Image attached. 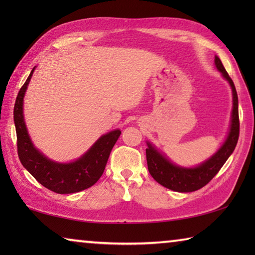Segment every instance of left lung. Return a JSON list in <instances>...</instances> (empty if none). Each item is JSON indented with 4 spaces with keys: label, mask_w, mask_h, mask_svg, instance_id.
Returning a JSON list of instances; mask_svg holds the SVG:
<instances>
[{
    "label": "left lung",
    "mask_w": 255,
    "mask_h": 255,
    "mask_svg": "<svg viewBox=\"0 0 255 255\" xmlns=\"http://www.w3.org/2000/svg\"><path fill=\"white\" fill-rule=\"evenodd\" d=\"M215 66L225 79L232 89L233 109L231 124L227 135L219 148L205 159L204 162L192 167L178 165L171 161L165 154L158 150L150 141H146V159L150 175L163 187L176 192H192L206 185L218 173L222 166L234 152L239 140L240 122H239V98H237L235 85L218 56H215Z\"/></svg>",
    "instance_id": "1"
}]
</instances>
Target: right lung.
<instances>
[{"instance_id":"add662e5","label":"right lung","mask_w":255,"mask_h":255,"mask_svg":"<svg viewBox=\"0 0 255 255\" xmlns=\"http://www.w3.org/2000/svg\"><path fill=\"white\" fill-rule=\"evenodd\" d=\"M34 70L36 66L20 89L13 110L20 162L38 182L56 193H74L92 187L101 178L111 149L122 131L115 129L99 137L91 147L74 161L63 163L46 156L33 145L23 115V99Z\"/></svg>"}]
</instances>
